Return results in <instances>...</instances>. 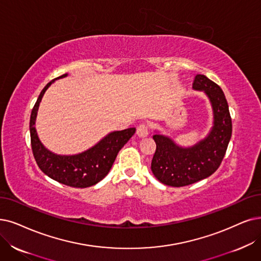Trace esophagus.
Listing matches in <instances>:
<instances>
[{
	"instance_id": "1",
	"label": "esophagus",
	"mask_w": 261,
	"mask_h": 261,
	"mask_svg": "<svg viewBox=\"0 0 261 261\" xmlns=\"http://www.w3.org/2000/svg\"><path fill=\"white\" fill-rule=\"evenodd\" d=\"M136 133H137L138 136L141 137V138L147 137L148 134H149V127H148V125L144 124V123L139 124L138 127H137V132H136Z\"/></svg>"
}]
</instances>
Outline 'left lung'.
Returning <instances> with one entry per match:
<instances>
[{
    "mask_svg": "<svg viewBox=\"0 0 261 261\" xmlns=\"http://www.w3.org/2000/svg\"><path fill=\"white\" fill-rule=\"evenodd\" d=\"M193 89L203 91L213 109V127L207 136L189 148H182L169 137L153 135L156 143L151 169L165 185L181 187L214 173L226 154L232 123L223 90L204 75H197Z\"/></svg>",
    "mask_w": 261,
    "mask_h": 261,
    "instance_id": "1",
    "label": "left lung"
}]
</instances>
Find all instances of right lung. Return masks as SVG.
<instances>
[{"instance_id":"1","label":"right lung","mask_w":261,"mask_h":261,"mask_svg":"<svg viewBox=\"0 0 261 261\" xmlns=\"http://www.w3.org/2000/svg\"><path fill=\"white\" fill-rule=\"evenodd\" d=\"M66 76L67 74H64L57 79ZM55 80L56 79L47 83V86L40 92L31 113L30 134L33 155L39 169L49 178L67 186L85 189V187L95 185L108 174L119 151L132 138L136 128L130 127L112 132L94 147L79 154L58 155L50 152L40 142L34 125L41 98Z\"/></svg>"}]
</instances>
